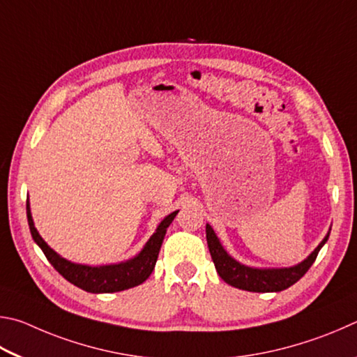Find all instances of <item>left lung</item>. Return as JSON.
<instances>
[{
  "instance_id": "obj_1",
  "label": "left lung",
  "mask_w": 357,
  "mask_h": 357,
  "mask_svg": "<svg viewBox=\"0 0 357 357\" xmlns=\"http://www.w3.org/2000/svg\"><path fill=\"white\" fill-rule=\"evenodd\" d=\"M207 232V243L208 249L213 259V264L220 278L227 282L229 285L235 287V289L246 290V291H255V293H270V291H282L289 289L293 284H296L309 268L314 264L320 249L328 241L331 229L328 234L321 240L314 251H312L307 259H304L299 264L293 266H284V268H259V266H248L245 264H240L230 255L224 246L221 245L220 238L215 234L213 227L207 224L205 227Z\"/></svg>"
}]
</instances>
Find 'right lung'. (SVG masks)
<instances>
[{
	"mask_svg": "<svg viewBox=\"0 0 357 357\" xmlns=\"http://www.w3.org/2000/svg\"><path fill=\"white\" fill-rule=\"evenodd\" d=\"M178 210L172 211L162 220L158 227L153 232V235L147 240L146 245L137 252L135 257L128 260L119 261V264H109V265H84V264H75L72 260H67L59 255L54 249L47 245V241L42 238L40 234L37 232L34 226L33 215H31L29 199L26 201V216L28 224L33 240L37 243L50 264L54 266L62 278H66L68 282L79 287L81 290L89 293H114L133 289V287L142 284L150 274H152L156 259H158L160 248L165 240L166 230L171 226L174 218L177 216Z\"/></svg>",
	"mask_w": 357,
	"mask_h": 357,
	"instance_id": "right-lung-1",
	"label": "right lung"
}]
</instances>
